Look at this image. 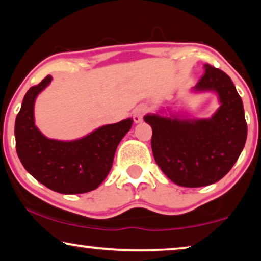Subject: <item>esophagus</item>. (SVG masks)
<instances>
[{
  "label": "esophagus",
  "mask_w": 261,
  "mask_h": 261,
  "mask_svg": "<svg viewBox=\"0 0 261 261\" xmlns=\"http://www.w3.org/2000/svg\"><path fill=\"white\" fill-rule=\"evenodd\" d=\"M147 110H149V109H147L146 106H143V104H142V106H138L137 108H136L135 110H134V120H135V123H141L142 120H143L144 115L146 114Z\"/></svg>",
  "instance_id": "esophagus-1"
}]
</instances>
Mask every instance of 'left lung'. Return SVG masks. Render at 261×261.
<instances>
[{"instance_id":"1","label":"left lung","mask_w":261,"mask_h":261,"mask_svg":"<svg viewBox=\"0 0 261 261\" xmlns=\"http://www.w3.org/2000/svg\"><path fill=\"white\" fill-rule=\"evenodd\" d=\"M194 92H216L220 107L210 118L191 119L170 112L147 114L152 127L151 147L154 161L174 184L200 188L220 180L246 143L247 124L243 100L224 71L206 64Z\"/></svg>"}]
</instances>
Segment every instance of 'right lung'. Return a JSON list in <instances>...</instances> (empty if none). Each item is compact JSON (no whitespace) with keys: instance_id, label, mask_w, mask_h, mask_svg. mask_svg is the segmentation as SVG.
Masks as SVG:
<instances>
[{"instance_id":"right-lung-1","label":"right lung","mask_w":261,"mask_h":261,"mask_svg":"<svg viewBox=\"0 0 261 261\" xmlns=\"http://www.w3.org/2000/svg\"><path fill=\"white\" fill-rule=\"evenodd\" d=\"M46 76L31 87L15 120L16 152L24 169L53 191L79 194L92 191L110 172L116 149L134 120L126 118L93 130L73 141L45 137L35 125V100L51 82Z\"/></svg>"}]
</instances>
